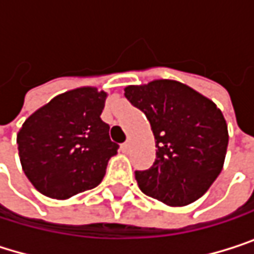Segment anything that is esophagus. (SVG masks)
I'll return each mask as SVG.
<instances>
[{
	"label": "esophagus",
	"instance_id": "34e87169",
	"mask_svg": "<svg viewBox=\"0 0 254 254\" xmlns=\"http://www.w3.org/2000/svg\"><path fill=\"white\" fill-rule=\"evenodd\" d=\"M129 147H130V145H129V142H124V144L121 145V150H122L124 153H127V150H129Z\"/></svg>",
	"mask_w": 254,
	"mask_h": 254
}]
</instances>
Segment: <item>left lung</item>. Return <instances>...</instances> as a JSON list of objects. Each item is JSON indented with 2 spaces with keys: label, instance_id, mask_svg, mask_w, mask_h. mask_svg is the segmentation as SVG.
I'll return each instance as SVG.
<instances>
[{
  "label": "left lung",
  "instance_id": "8db88e82",
  "mask_svg": "<svg viewBox=\"0 0 254 254\" xmlns=\"http://www.w3.org/2000/svg\"><path fill=\"white\" fill-rule=\"evenodd\" d=\"M127 101L139 109L156 139V160L135 171L139 190L165 204L185 206L200 198L222 171L228 127L213 101L175 80L127 86Z\"/></svg>",
  "mask_w": 254,
  "mask_h": 254
}]
</instances>
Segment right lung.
Here are the masks:
<instances>
[{
  "label": "right lung",
  "mask_w": 254,
  "mask_h": 254,
  "mask_svg": "<svg viewBox=\"0 0 254 254\" xmlns=\"http://www.w3.org/2000/svg\"><path fill=\"white\" fill-rule=\"evenodd\" d=\"M107 94L77 88L27 118L17 135L23 172L47 197L69 198L95 188L119 145L101 121Z\"/></svg>",
  "instance_id": "obj_1"
}]
</instances>
